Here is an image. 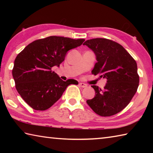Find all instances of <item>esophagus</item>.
<instances>
[{
  "label": "esophagus",
  "mask_w": 153,
  "mask_h": 153,
  "mask_svg": "<svg viewBox=\"0 0 153 153\" xmlns=\"http://www.w3.org/2000/svg\"><path fill=\"white\" fill-rule=\"evenodd\" d=\"M79 86H81L82 88H86V87H87V85H86V84H84V83H82V82L79 83Z\"/></svg>",
  "instance_id": "1"
}]
</instances>
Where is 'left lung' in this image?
Listing matches in <instances>:
<instances>
[{"label": "left lung", "mask_w": 153, "mask_h": 153, "mask_svg": "<svg viewBox=\"0 0 153 153\" xmlns=\"http://www.w3.org/2000/svg\"><path fill=\"white\" fill-rule=\"evenodd\" d=\"M84 45L94 52L97 62L92 74L107 79L104 89L92 86L95 90L87 104L94 112L108 117L120 112L128 105L139 85L136 61L120 44L106 38L88 40Z\"/></svg>", "instance_id": "8db88e82"}]
</instances>
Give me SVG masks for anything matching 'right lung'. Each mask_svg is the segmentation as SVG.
<instances>
[{
    "instance_id": "1",
    "label": "right lung",
    "mask_w": 153,
    "mask_h": 153,
    "mask_svg": "<svg viewBox=\"0 0 153 153\" xmlns=\"http://www.w3.org/2000/svg\"><path fill=\"white\" fill-rule=\"evenodd\" d=\"M84 39L49 36L28 45L14 61L12 70L15 87L27 104L35 110L45 111L61 97L67 87L77 80H62L55 71L67 53L79 46Z\"/></svg>"
}]
</instances>
